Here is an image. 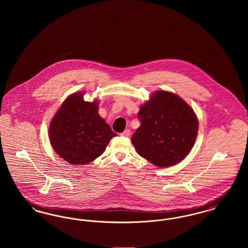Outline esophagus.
<instances>
[{
  "label": "esophagus",
  "instance_id": "34e87169",
  "mask_svg": "<svg viewBox=\"0 0 248 248\" xmlns=\"http://www.w3.org/2000/svg\"><path fill=\"white\" fill-rule=\"evenodd\" d=\"M130 134H131L130 129H126L124 130V131L122 133V136H124V137H129Z\"/></svg>",
  "mask_w": 248,
  "mask_h": 248
}]
</instances>
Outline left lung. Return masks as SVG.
I'll list each match as a JSON object with an SVG mask.
<instances>
[{
	"label": "left lung",
	"mask_w": 248,
	"mask_h": 248,
	"mask_svg": "<svg viewBox=\"0 0 248 248\" xmlns=\"http://www.w3.org/2000/svg\"><path fill=\"white\" fill-rule=\"evenodd\" d=\"M141 124L131 141L137 153L159 167L181 162L191 151L199 128L193 109L177 94L157 91L140 107Z\"/></svg>",
	"instance_id": "1"
}]
</instances>
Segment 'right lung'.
I'll return each instance as SVG.
<instances>
[{"label":"right lung","mask_w":248,"mask_h":248,"mask_svg":"<svg viewBox=\"0 0 248 248\" xmlns=\"http://www.w3.org/2000/svg\"><path fill=\"white\" fill-rule=\"evenodd\" d=\"M83 94L77 92L68 96L49 125L53 149L71 165L93 162L116 136L99 116L98 101H84Z\"/></svg>","instance_id":"add662e5"}]
</instances>
